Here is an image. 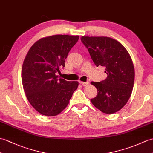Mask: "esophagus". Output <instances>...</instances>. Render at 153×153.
Here are the masks:
<instances>
[{"label": "esophagus", "mask_w": 153, "mask_h": 153, "mask_svg": "<svg viewBox=\"0 0 153 153\" xmlns=\"http://www.w3.org/2000/svg\"><path fill=\"white\" fill-rule=\"evenodd\" d=\"M81 84H82L83 86H87V85H89V82L86 81V82H83V81H80L79 82Z\"/></svg>", "instance_id": "esophagus-1"}]
</instances>
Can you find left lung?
Wrapping results in <instances>:
<instances>
[{
    "mask_svg": "<svg viewBox=\"0 0 153 153\" xmlns=\"http://www.w3.org/2000/svg\"><path fill=\"white\" fill-rule=\"evenodd\" d=\"M95 65L105 68L107 77L100 82L92 81L97 96L91 99L96 108L112 114L126 105L132 94L135 71L132 60L124 46L115 39L106 36H82Z\"/></svg>",
    "mask_w": 153,
    "mask_h": 153,
    "instance_id": "obj_1",
    "label": "left lung"
}]
</instances>
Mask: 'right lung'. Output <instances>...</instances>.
<instances>
[{
	"mask_svg": "<svg viewBox=\"0 0 153 153\" xmlns=\"http://www.w3.org/2000/svg\"><path fill=\"white\" fill-rule=\"evenodd\" d=\"M79 36L57 34L42 38L31 46L23 61L21 79L31 105L42 115L55 116L68 105L77 81L56 75Z\"/></svg>",
	"mask_w": 153,
	"mask_h": 153,
	"instance_id": "right-lung-1",
	"label": "right lung"
}]
</instances>
